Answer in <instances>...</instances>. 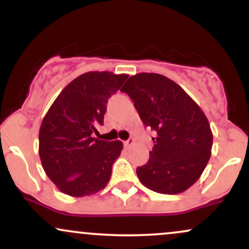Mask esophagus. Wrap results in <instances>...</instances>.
Instances as JSON below:
<instances>
[{"label": "esophagus", "mask_w": 249, "mask_h": 249, "mask_svg": "<svg viewBox=\"0 0 249 249\" xmlns=\"http://www.w3.org/2000/svg\"><path fill=\"white\" fill-rule=\"evenodd\" d=\"M133 142H134L133 138H128L127 141H125V142H124V146H125V147H130L131 145L133 144Z\"/></svg>", "instance_id": "obj_1"}]
</instances>
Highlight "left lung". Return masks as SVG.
<instances>
[{
  "label": "left lung",
  "instance_id": "left-lung-1",
  "mask_svg": "<svg viewBox=\"0 0 249 249\" xmlns=\"http://www.w3.org/2000/svg\"><path fill=\"white\" fill-rule=\"evenodd\" d=\"M121 91L132 99L145 126L157 133L148 161L137 167L141 182L161 194L186 191L211 157L213 134L205 113L184 89L159 73L131 76Z\"/></svg>",
  "mask_w": 249,
  "mask_h": 249
}]
</instances>
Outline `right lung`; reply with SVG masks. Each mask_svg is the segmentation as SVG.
Instances as JSON below:
<instances>
[{
    "label": "right lung",
    "mask_w": 249,
    "mask_h": 249,
    "mask_svg": "<svg viewBox=\"0 0 249 249\" xmlns=\"http://www.w3.org/2000/svg\"><path fill=\"white\" fill-rule=\"evenodd\" d=\"M127 75L90 71L69 83L53 103L39 128V158L49 179L71 196H85L107 186L121 156V141L93 138L103 125L107 103Z\"/></svg>",
    "instance_id": "1"
}]
</instances>
